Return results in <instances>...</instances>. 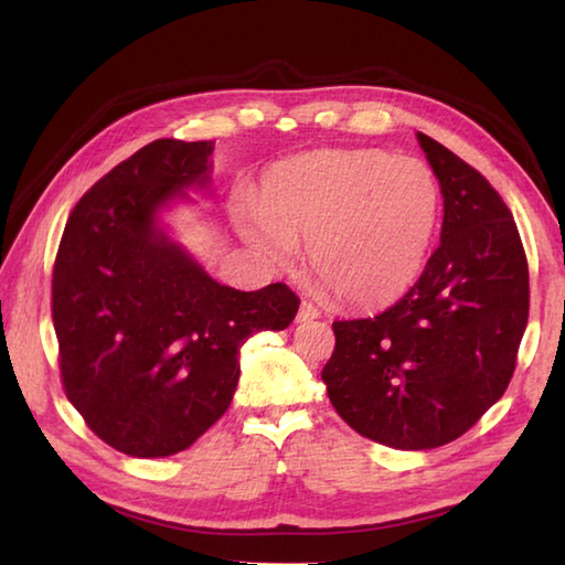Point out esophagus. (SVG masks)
<instances>
[{"label": "esophagus", "instance_id": "34e87169", "mask_svg": "<svg viewBox=\"0 0 565 565\" xmlns=\"http://www.w3.org/2000/svg\"><path fill=\"white\" fill-rule=\"evenodd\" d=\"M316 318H320V310H318L313 303H310V301H303L301 308H298L296 320H298V322H308V320H316Z\"/></svg>", "mask_w": 565, "mask_h": 565}]
</instances>
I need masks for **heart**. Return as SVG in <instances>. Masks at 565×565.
I'll return each instance as SVG.
<instances>
[{
	"label": "heart",
	"mask_w": 565,
	"mask_h": 565,
	"mask_svg": "<svg viewBox=\"0 0 565 565\" xmlns=\"http://www.w3.org/2000/svg\"><path fill=\"white\" fill-rule=\"evenodd\" d=\"M439 218V186L425 162L381 150H316L274 164L259 203L239 221L247 243L289 262L298 237L342 301L388 306L425 267Z\"/></svg>",
	"instance_id": "obj_1"
}]
</instances>
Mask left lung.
<instances>
[{"label":"left lung","instance_id":"obj_1","mask_svg":"<svg viewBox=\"0 0 565 565\" xmlns=\"http://www.w3.org/2000/svg\"><path fill=\"white\" fill-rule=\"evenodd\" d=\"M417 140L441 186V243L398 303L332 322L322 369L344 423L405 451L454 441L502 398L530 318V267L508 203L459 154Z\"/></svg>","mask_w":565,"mask_h":565}]
</instances>
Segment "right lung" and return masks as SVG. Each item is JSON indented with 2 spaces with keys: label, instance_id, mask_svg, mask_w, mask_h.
<instances>
[{
  "label": "right lung",
  "instance_id": "add662e5",
  "mask_svg": "<svg viewBox=\"0 0 565 565\" xmlns=\"http://www.w3.org/2000/svg\"><path fill=\"white\" fill-rule=\"evenodd\" d=\"M213 140H152L84 194L53 267V326L67 401L116 451L158 459L223 417L239 347L291 326L286 284L221 286L154 227V211L206 186Z\"/></svg>",
  "mask_w": 565,
  "mask_h": 565
}]
</instances>
